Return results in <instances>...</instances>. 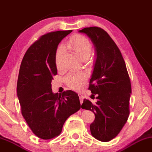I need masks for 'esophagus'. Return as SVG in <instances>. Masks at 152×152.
Masks as SVG:
<instances>
[{
  "label": "esophagus",
  "mask_w": 152,
  "mask_h": 152,
  "mask_svg": "<svg viewBox=\"0 0 152 152\" xmlns=\"http://www.w3.org/2000/svg\"><path fill=\"white\" fill-rule=\"evenodd\" d=\"M79 96V99H80V104H82L83 102V99H84V96L83 95L81 94H78Z\"/></svg>",
  "instance_id": "1"
}]
</instances>
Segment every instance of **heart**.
<instances>
[{
	"label": "heart",
	"mask_w": 152,
	"mask_h": 152,
	"mask_svg": "<svg viewBox=\"0 0 152 152\" xmlns=\"http://www.w3.org/2000/svg\"><path fill=\"white\" fill-rule=\"evenodd\" d=\"M67 46L75 52L80 58L89 56L92 52V44L89 39L82 35H75L67 42ZM65 46L60 45L55 55V63L58 67L61 65V59L65 53ZM85 80V75L79 72H70L65 77V82L72 89L79 90L83 87Z\"/></svg>",
	"instance_id": "b5f03b06"
}]
</instances>
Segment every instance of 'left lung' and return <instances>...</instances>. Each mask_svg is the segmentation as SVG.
Listing matches in <instances>:
<instances>
[{
    "label": "left lung",
    "instance_id": "1",
    "mask_svg": "<svg viewBox=\"0 0 152 152\" xmlns=\"http://www.w3.org/2000/svg\"><path fill=\"white\" fill-rule=\"evenodd\" d=\"M78 32L90 38L96 53L89 89L91 97L97 96V102L93 104L85 99L81 108L94 113L95 120L90 125L93 137L107 142L119 134L129 117L130 77L119 48L104 30L92 26Z\"/></svg>",
    "mask_w": 152,
    "mask_h": 152
}]
</instances>
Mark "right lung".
Instances as JSON below:
<instances>
[{
	"mask_svg": "<svg viewBox=\"0 0 152 152\" xmlns=\"http://www.w3.org/2000/svg\"><path fill=\"white\" fill-rule=\"evenodd\" d=\"M72 31L42 35L28 48L20 65L17 96L22 115L32 132L42 139L59 135L66 119L81 107L76 92L68 90L58 96L52 91L53 76L57 74L58 45Z\"/></svg>",
	"mask_w": 152,
	"mask_h": 152,
	"instance_id": "1",
	"label": "right lung"
}]
</instances>
